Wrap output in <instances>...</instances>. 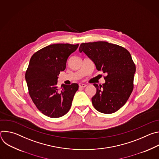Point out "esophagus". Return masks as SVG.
Masks as SVG:
<instances>
[{"label": "esophagus", "instance_id": "obj_1", "mask_svg": "<svg viewBox=\"0 0 159 159\" xmlns=\"http://www.w3.org/2000/svg\"><path fill=\"white\" fill-rule=\"evenodd\" d=\"M79 87H81V88H84V87H86V84H82V83H80V84H79Z\"/></svg>", "mask_w": 159, "mask_h": 159}]
</instances>
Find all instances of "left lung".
I'll return each instance as SVG.
<instances>
[{"mask_svg": "<svg viewBox=\"0 0 159 159\" xmlns=\"http://www.w3.org/2000/svg\"><path fill=\"white\" fill-rule=\"evenodd\" d=\"M79 50L94 62L98 71L107 74L104 84H94L96 88L92 98L94 107L104 114L117 111L125 104L133 89L136 67L129 52L106 41L84 43Z\"/></svg>", "mask_w": 159, "mask_h": 159, "instance_id": "obj_1", "label": "left lung"}]
</instances>
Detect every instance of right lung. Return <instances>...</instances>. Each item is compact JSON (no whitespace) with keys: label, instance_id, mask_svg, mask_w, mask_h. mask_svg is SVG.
<instances>
[{"label":"right lung","instance_id":"add662e5","mask_svg":"<svg viewBox=\"0 0 159 159\" xmlns=\"http://www.w3.org/2000/svg\"><path fill=\"white\" fill-rule=\"evenodd\" d=\"M79 44H53L36 52L31 58L25 79L29 94L36 107L50 118L65 115L72 106L79 85L57 86L58 75L65 70L69 57Z\"/></svg>","mask_w":159,"mask_h":159}]
</instances>
